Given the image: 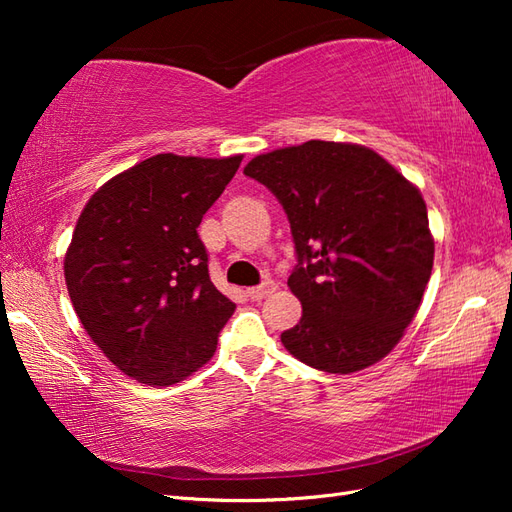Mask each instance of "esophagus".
<instances>
[{
    "mask_svg": "<svg viewBox=\"0 0 512 512\" xmlns=\"http://www.w3.org/2000/svg\"><path fill=\"white\" fill-rule=\"evenodd\" d=\"M277 290V286H275V281H264L262 286H255V288H248L246 290V295L253 299V301H262L264 297H268V295H273V292Z\"/></svg>",
    "mask_w": 512,
    "mask_h": 512,
    "instance_id": "1",
    "label": "esophagus"
}]
</instances>
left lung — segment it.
Masks as SVG:
<instances>
[{
  "instance_id": "8db88e82",
  "label": "left lung",
  "mask_w": 512,
  "mask_h": 512,
  "mask_svg": "<svg viewBox=\"0 0 512 512\" xmlns=\"http://www.w3.org/2000/svg\"><path fill=\"white\" fill-rule=\"evenodd\" d=\"M288 215L301 321L281 334L314 369L352 374L385 358L416 317L433 268L427 204L374 149L330 140L255 156L244 167Z\"/></svg>"
}]
</instances>
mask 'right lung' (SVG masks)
Returning <instances> with one entry per match:
<instances>
[{"instance_id": "obj_1", "label": "right lung", "mask_w": 512, "mask_h": 512, "mask_svg": "<svg viewBox=\"0 0 512 512\" xmlns=\"http://www.w3.org/2000/svg\"><path fill=\"white\" fill-rule=\"evenodd\" d=\"M239 162L151 156L107 180L81 211L63 262L72 306L138 383L169 387L198 372L235 312L209 277L198 226Z\"/></svg>"}]
</instances>
